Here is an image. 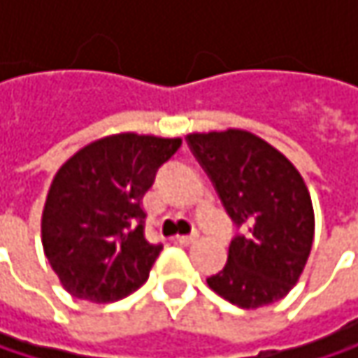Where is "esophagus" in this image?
Segmentation results:
<instances>
[{
	"instance_id": "1",
	"label": "esophagus",
	"mask_w": 358,
	"mask_h": 358,
	"mask_svg": "<svg viewBox=\"0 0 358 358\" xmlns=\"http://www.w3.org/2000/svg\"><path fill=\"white\" fill-rule=\"evenodd\" d=\"M199 241V234H188V236H178V243L182 247H190Z\"/></svg>"
}]
</instances>
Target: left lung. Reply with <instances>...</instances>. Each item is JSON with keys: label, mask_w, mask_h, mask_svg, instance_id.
I'll return each instance as SVG.
<instances>
[{"label": "left lung", "mask_w": 358, "mask_h": 358, "mask_svg": "<svg viewBox=\"0 0 358 358\" xmlns=\"http://www.w3.org/2000/svg\"><path fill=\"white\" fill-rule=\"evenodd\" d=\"M188 143L228 215L247 228L230 243L226 267L207 278L209 288L243 309L284 299L307 265L315 234L311 192L301 172L243 128L190 132Z\"/></svg>", "instance_id": "obj_1"}]
</instances>
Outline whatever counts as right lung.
Instances as JSON below:
<instances>
[{
	"label": "right lung",
	"instance_id": "add662e5",
	"mask_svg": "<svg viewBox=\"0 0 358 358\" xmlns=\"http://www.w3.org/2000/svg\"><path fill=\"white\" fill-rule=\"evenodd\" d=\"M182 138L117 132L78 149L51 180L41 243L76 299L113 303L141 288L162 250L145 238L143 196Z\"/></svg>",
	"mask_w": 358,
	"mask_h": 358
}]
</instances>
